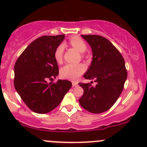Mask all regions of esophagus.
Wrapping results in <instances>:
<instances>
[{
	"instance_id": "obj_1",
	"label": "esophagus",
	"mask_w": 147,
	"mask_h": 147,
	"mask_svg": "<svg viewBox=\"0 0 147 147\" xmlns=\"http://www.w3.org/2000/svg\"><path fill=\"white\" fill-rule=\"evenodd\" d=\"M77 85H78V82H72V86H73V87H76Z\"/></svg>"
}]
</instances>
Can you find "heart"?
I'll return each mask as SVG.
<instances>
[{
  "label": "heart",
  "mask_w": 147,
  "mask_h": 147,
  "mask_svg": "<svg viewBox=\"0 0 147 147\" xmlns=\"http://www.w3.org/2000/svg\"><path fill=\"white\" fill-rule=\"evenodd\" d=\"M69 42L72 47L76 48L80 53H83L87 50V44L79 36L74 35L70 37ZM64 48V45L60 44L55 50L54 58L57 63H61L63 61ZM85 69L86 67L82 64H67L60 69V76L63 79L75 81L84 73Z\"/></svg>",
  "instance_id": "obj_1"
}]
</instances>
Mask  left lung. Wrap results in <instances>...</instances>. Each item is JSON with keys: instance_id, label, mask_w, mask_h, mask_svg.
I'll return each instance as SVG.
<instances>
[{"instance_id": "8db88e82", "label": "left lung", "mask_w": 147, "mask_h": 147, "mask_svg": "<svg viewBox=\"0 0 147 147\" xmlns=\"http://www.w3.org/2000/svg\"><path fill=\"white\" fill-rule=\"evenodd\" d=\"M92 47V60L84 75L91 83H79L84 94L79 99L88 112L100 114L110 109L119 98L127 78L125 63L121 53L107 38L100 35H82Z\"/></svg>"}]
</instances>
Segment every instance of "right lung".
<instances>
[{
	"label": "right lung",
	"mask_w": 147,
	"mask_h": 147,
	"mask_svg": "<svg viewBox=\"0 0 147 147\" xmlns=\"http://www.w3.org/2000/svg\"><path fill=\"white\" fill-rule=\"evenodd\" d=\"M65 35H45L31 42L16 60L14 66V86L30 109L46 114L57 107L72 83L58 80L48 83L58 75V65L54 58L56 47Z\"/></svg>",
	"instance_id": "right-lung-1"
}]
</instances>
